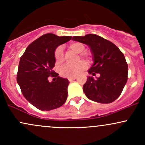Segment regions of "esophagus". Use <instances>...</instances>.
Returning a JSON list of instances; mask_svg holds the SVG:
<instances>
[{
	"instance_id": "esophagus-1",
	"label": "esophagus",
	"mask_w": 145,
	"mask_h": 145,
	"mask_svg": "<svg viewBox=\"0 0 145 145\" xmlns=\"http://www.w3.org/2000/svg\"><path fill=\"white\" fill-rule=\"evenodd\" d=\"M76 77H73V78H68V80H69V82H72V81H74V80H76Z\"/></svg>"
}]
</instances>
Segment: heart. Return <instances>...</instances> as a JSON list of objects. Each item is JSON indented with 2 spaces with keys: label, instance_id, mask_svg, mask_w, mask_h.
<instances>
[{
  "label": "heart",
  "instance_id": "obj_1",
  "mask_svg": "<svg viewBox=\"0 0 145 145\" xmlns=\"http://www.w3.org/2000/svg\"><path fill=\"white\" fill-rule=\"evenodd\" d=\"M69 49L71 51L74 52L76 54H80V57L82 59H86L87 61H89L90 56L87 53H82L85 49V46L82 43L80 42H72L69 45ZM54 59L57 65L63 63L64 61V53L63 49L61 46H59L56 48L54 53ZM87 67L86 63L84 61L78 63L76 65H64L60 70V73L63 77L65 78H73L76 77L78 75L80 74L83 71H84Z\"/></svg>",
  "mask_w": 145,
  "mask_h": 145
}]
</instances>
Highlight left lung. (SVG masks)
Listing matches in <instances>:
<instances>
[{
  "label": "left lung",
  "instance_id": "1",
  "mask_svg": "<svg viewBox=\"0 0 145 145\" xmlns=\"http://www.w3.org/2000/svg\"><path fill=\"white\" fill-rule=\"evenodd\" d=\"M72 39L87 45L93 56L92 66L88 70L96 79L88 76L83 91L91 100L101 104L113 102L119 97L127 80L125 58L113 43L95 34L74 36Z\"/></svg>",
  "mask_w": 145,
  "mask_h": 145
}]
</instances>
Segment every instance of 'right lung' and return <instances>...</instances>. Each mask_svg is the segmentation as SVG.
I'll use <instances>...</instances> for the list:
<instances>
[{
	"mask_svg": "<svg viewBox=\"0 0 145 145\" xmlns=\"http://www.w3.org/2000/svg\"><path fill=\"white\" fill-rule=\"evenodd\" d=\"M71 38V36L59 37L52 33L45 34L31 43L21 56L18 84L24 97L41 110L56 109L67 100L69 80L59 77L52 69L56 62L54 50ZM50 75L56 80L49 82Z\"/></svg>",
	"mask_w": 145,
	"mask_h": 145,
	"instance_id": "1",
	"label": "right lung"
}]
</instances>
